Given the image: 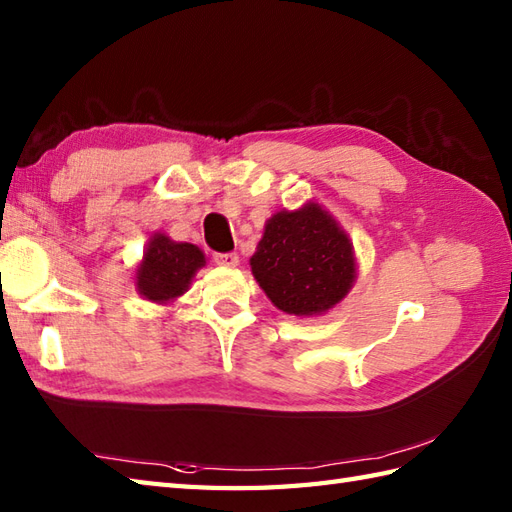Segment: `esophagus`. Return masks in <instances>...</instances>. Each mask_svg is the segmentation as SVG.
I'll use <instances>...</instances> for the list:
<instances>
[{"mask_svg":"<svg viewBox=\"0 0 512 512\" xmlns=\"http://www.w3.org/2000/svg\"><path fill=\"white\" fill-rule=\"evenodd\" d=\"M215 264L226 266V268H235L239 264V257H237V253H217Z\"/></svg>","mask_w":512,"mask_h":512,"instance_id":"esophagus-1","label":"esophagus"}]
</instances>
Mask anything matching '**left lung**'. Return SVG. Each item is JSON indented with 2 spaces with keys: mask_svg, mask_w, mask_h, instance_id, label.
Instances as JSON below:
<instances>
[{
  "mask_svg": "<svg viewBox=\"0 0 512 512\" xmlns=\"http://www.w3.org/2000/svg\"><path fill=\"white\" fill-rule=\"evenodd\" d=\"M250 270L281 312L312 317L345 299L356 281V257L339 222L308 202L270 217Z\"/></svg>",
  "mask_w": 512,
  "mask_h": 512,
  "instance_id": "1",
  "label": "left lung"
}]
</instances>
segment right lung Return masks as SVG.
Here are the masks:
<instances>
[{"instance_id": "add662e5", "label": "right lung", "mask_w": 512, "mask_h": 512, "mask_svg": "<svg viewBox=\"0 0 512 512\" xmlns=\"http://www.w3.org/2000/svg\"><path fill=\"white\" fill-rule=\"evenodd\" d=\"M204 264V253L195 244L173 242L165 233H154L136 268L138 295L156 303L178 299Z\"/></svg>"}]
</instances>
